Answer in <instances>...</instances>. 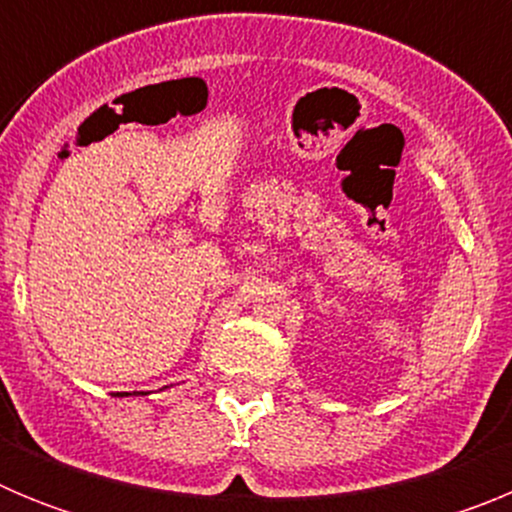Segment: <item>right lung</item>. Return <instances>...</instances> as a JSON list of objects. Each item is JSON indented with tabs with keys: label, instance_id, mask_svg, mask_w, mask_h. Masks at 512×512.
Instances as JSON below:
<instances>
[{
	"label": "right lung",
	"instance_id": "right-lung-1",
	"mask_svg": "<svg viewBox=\"0 0 512 512\" xmlns=\"http://www.w3.org/2000/svg\"><path fill=\"white\" fill-rule=\"evenodd\" d=\"M125 395H128V392H125ZM140 395H143V392H140ZM117 397H122V392H120V395H117Z\"/></svg>",
	"mask_w": 512,
	"mask_h": 512
}]
</instances>
